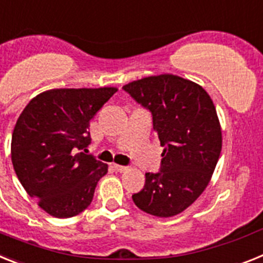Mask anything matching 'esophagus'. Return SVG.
<instances>
[{"label": "esophagus", "instance_id": "1", "mask_svg": "<svg viewBox=\"0 0 263 263\" xmlns=\"http://www.w3.org/2000/svg\"><path fill=\"white\" fill-rule=\"evenodd\" d=\"M114 168H115V170H116V171H118V172H120V173L125 172V171H128V168H127V166H123V165H118V164H114Z\"/></svg>", "mask_w": 263, "mask_h": 263}]
</instances>
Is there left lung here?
<instances>
[{"mask_svg":"<svg viewBox=\"0 0 263 263\" xmlns=\"http://www.w3.org/2000/svg\"><path fill=\"white\" fill-rule=\"evenodd\" d=\"M123 90L152 114L161 154L160 172L145 173L135 205L156 217H172L191 206L208 186L222 147L216 107L195 82L172 74L147 77Z\"/></svg>","mask_w":263,"mask_h":263,"instance_id":"left-lung-1","label":"left lung"}]
</instances>
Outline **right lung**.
<instances>
[{
    "instance_id": "1",
    "label": "right lung",
    "mask_w": 263,
    "mask_h": 263,
    "mask_svg": "<svg viewBox=\"0 0 263 263\" xmlns=\"http://www.w3.org/2000/svg\"><path fill=\"white\" fill-rule=\"evenodd\" d=\"M116 87L54 88L29 102L11 135V163L30 197L50 216L74 217L91 204L108 165L86 152L90 120Z\"/></svg>"
}]
</instances>
